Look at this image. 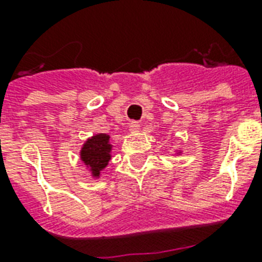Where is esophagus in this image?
<instances>
[{
	"mask_svg": "<svg viewBox=\"0 0 262 262\" xmlns=\"http://www.w3.org/2000/svg\"><path fill=\"white\" fill-rule=\"evenodd\" d=\"M129 130L132 132V133H136V132L140 130V125L137 122H132L130 125H129Z\"/></svg>",
	"mask_w": 262,
	"mask_h": 262,
	"instance_id": "esophagus-1",
	"label": "esophagus"
}]
</instances>
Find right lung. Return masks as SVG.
<instances>
[{
  "label": "right lung",
  "mask_w": 262,
  "mask_h": 262,
  "mask_svg": "<svg viewBox=\"0 0 262 262\" xmlns=\"http://www.w3.org/2000/svg\"><path fill=\"white\" fill-rule=\"evenodd\" d=\"M107 135H96L90 139L81 148V159L95 177H99L100 171L106 167L110 160L111 145Z\"/></svg>",
  "instance_id": "obj_1"
}]
</instances>
